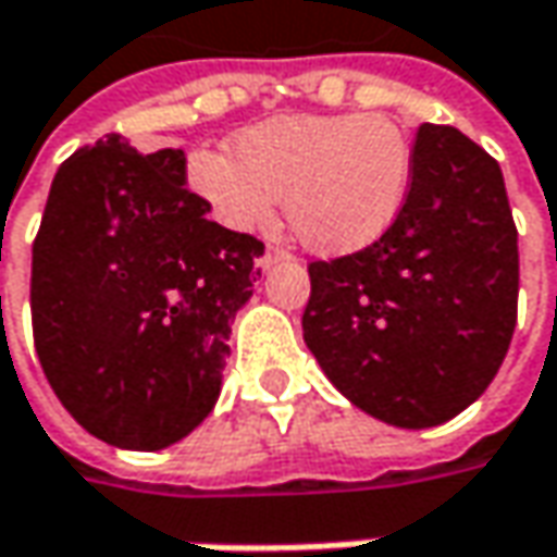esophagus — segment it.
Returning <instances> with one entry per match:
<instances>
[{
    "label": "esophagus",
    "mask_w": 557,
    "mask_h": 557,
    "mask_svg": "<svg viewBox=\"0 0 557 557\" xmlns=\"http://www.w3.org/2000/svg\"><path fill=\"white\" fill-rule=\"evenodd\" d=\"M285 260H292V253H288L285 247H272V244H269V247H265L263 257L257 260V265H260V269H269V265L285 263Z\"/></svg>",
    "instance_id": "1"
}]
</instances>
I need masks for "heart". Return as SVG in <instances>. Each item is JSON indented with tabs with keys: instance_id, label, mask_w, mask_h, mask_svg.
Segmentation results:
<instances>
[{
	"instance_id": "1",
	"label": "heart",
	"mask_w": 557,
	"mask_h": 557,
	"mask_svg": "<svg viewBox=\"0 0 557 557\" xmlns=\"http://www.w3.org/2000/svg\"><path fill=\"white\" fill-rule=\"evenodd\" d=\"M413 144L385 115H282L247 127L235 156L194 150L187 184L235 232L275 222L285 200L297 240L342 257L375 244L407 207Z\"/></svg>"
}]
</instances>
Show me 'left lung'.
Here are the masks:
<instances>
[{"mask_svg":"<svg viewBox=\"0 0 557 557\" xmlns=\"http://www.w3.org/2000/svg\"><path fill=\"white\" fill-rule=\"evenodd\" d=\"M307 272L304 342L350 404L404 430L458 417L517 325V225L498 162L458 127L420 125L398 222Z\"/></svg>","mask_w":557,"mask_h":557,"instance_id":"left-lung-1","label":"left lung"}]
</instances>
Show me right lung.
Here are the masks:
<instances>
[{
	"label": "right lung",
	"instance_id": "right-lung-1",
	"mask_svg": "<svg viewBox=\"0 0 557 557\" xmlns=\"http://www.w3.org/2000/svg\"><path fill=\"white\" fill-rule=\"evenodd\" d=\"M184 150L119 134L69 156L34 237L30 320L52 392L102 442L156 451L203 423L263 240L207 219Z\"/></svg>",
	"mask_w": 557,
	"mask_h": 557
}]
</instances>
